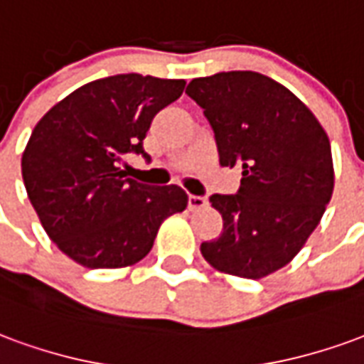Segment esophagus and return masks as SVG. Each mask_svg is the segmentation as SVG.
Returning a JSON list of instances; mask_svg holds the SVG:
<instances>
[{
    "label": "esophagus",
    "mask_w": 364,
    "mask_h": 364,
    "mask_svg": "<svg viewBox=\"0 0 364 364\" xmlns=\"http://www.w3.org/2000/svg\"><path fill=\"white\" fill-rule=\"evenodd\" d=\"M208 205V200L205 197H198V195H189V208L191 210H198V208H205Z\"/></svg>",
    "instance_id": "obj_1"
}]
</instances>
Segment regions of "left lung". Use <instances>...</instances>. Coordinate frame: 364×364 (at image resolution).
<instances>
[{"mask_svg":"<svg viewBox=\"0 0 364 364\" xmlns=\"http://www.w3.org/2000/svg\"><path fill=\"white\" fill-rule=\"evenodd\" d=\"M187 95L205 109L222 167L242 169L236 195H213L224 228L200 253L214 269L261 279L310 237L333 193L331 146L292 91L257 72L197 77Z\"/></svg>","mask_w":364,"mask_h":364,"instance_id":"left-lung-1","label":"left lung"}]
</instances>
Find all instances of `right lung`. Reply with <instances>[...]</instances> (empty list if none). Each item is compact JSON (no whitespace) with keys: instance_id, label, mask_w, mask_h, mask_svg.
<instances>
[{"instance_id":"right-lung-1","label":"right lung","mask_w":364,"mask_h":364,"mask_svg":"<svg viewBox=\"0 0 364 364\" xmlns=\"http://www.w3.org/2000/svg\"><path fill=\"white\" fill-rule=\"evenodd\" d=\"M185 80L119 74L82 85L38 120L23 151L25 189L43 228L70 259L90 269L134 265L161 222L187 208L177 185L130 179L127 154L146 161L154 117L179 99Z\"/></svg>"}]
</instances>
